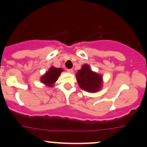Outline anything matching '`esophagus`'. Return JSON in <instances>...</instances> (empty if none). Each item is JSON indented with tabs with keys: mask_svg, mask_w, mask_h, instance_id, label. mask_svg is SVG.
<instances>
[{
	"mask_svg": "<svg viewBox=\"0 0 147 147\" xmlns=\"http://www.w3.org/2000/svg\"><path fill=\"white\" fill-rule=\"evenodd\" d=\"M66 71H67L69 73H72V72H73V69H66Z\"/></svg>",
	"mask_w": 147,
	"mask_h": 147,
	"instance_id": "obj_1",
	"label": "esophagus"
}]
</instances>
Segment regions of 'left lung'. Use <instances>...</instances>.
I'll return each instance as SVG.
<instances>
[{
  "label": "left lung",
  "instance_id": "1",
  "mask_svg": "<svg viewBox=\"0 0 147 147\" xmlns=\"http://www.w3.org/2000/svg\"><path fill=\"white\" fill-rule=\"evenodd\" d=\"M76 79L80 87L88 92H96L102 86V76L92 71L88 65L85 64L76 74Z\"/></svg>",
  "mask_w": 147,
  "mask_h": 147
}]
</instances>
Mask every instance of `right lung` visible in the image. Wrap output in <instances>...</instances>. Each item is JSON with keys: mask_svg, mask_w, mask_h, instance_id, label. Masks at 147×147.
Returning <instances> with one entry per match:
<instances>
[{"mask_svg": "<svg viewBox=\"0 0 147 147\" xmlns=\"http://www.w3.org/2000/svg\"><path fill=\"white\" fill-rule=\"evenodd\" d=\"M62 69H59V68L51 67L49 69V71L47 72L41 78V81L43 84H46L47 86H53L52 85L55 83V81L58 79L60 74L62 71Z\"/></svg>", "mask_w": 147, "mask_h": 147, "instance_id": "1", "label": "right lung"}]
</instances>
